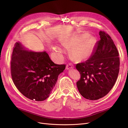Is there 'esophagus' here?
<instances>
[{
    "instance_id": "obj_1",
    "label": "esophagus",
    "mask_w": 128,
    "mask_h": 128,
    "mask_svg": "<svg viewBox=\"0 0 128 128\" xmlns=\"http://www.w3.org/2000/svg\"><path fill=\"white\" fill-rule=\"evenodd\" d=\"M74 68V65L70 63L66 65V68L68 70H69L70 69H72V68Z\"/></svg>"
}]
</instances>
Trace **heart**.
<instances>
[{"instance_id": "b5f03b06", "label": "heart", "mask_w": 128, "mask_h": 128, "mask_svg": "<svg viewBox=\"0 0 128 128\" xmlns=\"http://www.w3.org/2000/svg\"><path fill=\"white\" fill-rule=\"evenodd\" d=\"M89 34L74 35L64 40L62 44L65 47H73L71 54L77 60H83L89 58L92 54L96 44V39L90 37ZM56 52L60 54L64 52V49L58 44L53 48Z\"/></svg>"}]
</instances>
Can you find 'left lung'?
Instances as JSON below:
<instances>
[{"instance_id":"obj_1","label":"left lung","mask_w":128,"mask_h":128,"mask_svg":"<svg viewBox=\"0 0 128 128\" xmlns=\"http://www.w3.org/2000/svg\"><path fill=\"white\" fill-rule=\"evenodd\" d=\"M100 40L90 58L78 63L76 68L81 75L76 83L79 93L84 98L96 100L110 91L117 79L120 60L116 46L111 37L100 31Z\"/></svg>"}]
</instances>
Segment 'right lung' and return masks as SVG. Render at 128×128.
Instances as JSON below:
<instances>
[{
	"instance_id": "obj_1",
	"label": "right lung",
	"mask_w": 128,
	"mask_h": 128,
	"mask_svg": "<svg viewBox=\"0 0 128 128\" xmlns=\"http://www.w3.org/2000/svg\"><path fill=\"white\" fill-rule=\"evenodd\" d=\"M65 68V65L54 63L46 51H32L21 42L15 44L11 62L12 78L28 98L42 101L48 98Z\"/></svg>"
}]
</instances>
